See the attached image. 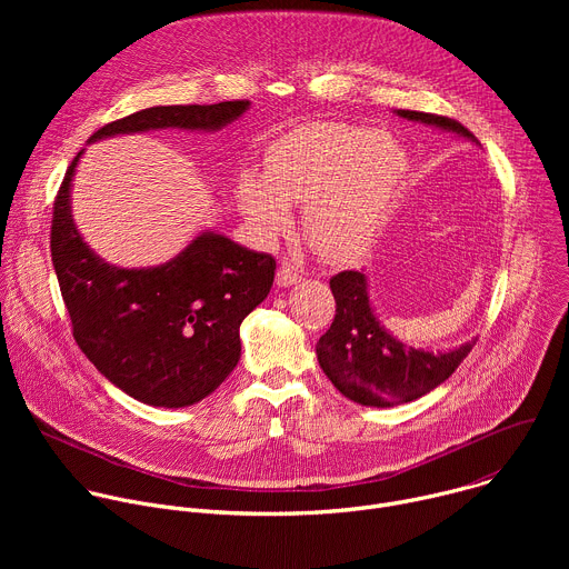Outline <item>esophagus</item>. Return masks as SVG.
Masks as SVG:
<instances>
[{
    "instance_id": "obj_1",
    "label": "esophagus",
    "mask_w": 569,
    "mask_h": 569,
    "mask_svg": "<svg viewBox=\"0 0 569 569\" xmlns=\"http://www.w3.org/2000/svg\"><path fill=\"white\" fill-rule=\"evenodd\" d=\"M299 281H301L299 268H295L292 263L283 261V263L279 266V270H277V283L283 286V288H288V286H295V283H299Z\"/></svg>"
}]
</instances>
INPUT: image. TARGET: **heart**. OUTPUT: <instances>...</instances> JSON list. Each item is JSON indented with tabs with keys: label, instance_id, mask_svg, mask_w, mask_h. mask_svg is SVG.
Instances as JSON below:
<instances>
[{
	"label": "heart",
	"instance_id": "heart-1",
	"mask_svg": "<svg viewBox=\"0 0 569 569\" xmlns=\"http://www.w3.org/2000/svg\"><path fill=\"white\" fill-rule=\"evenodd\" d=\"M263 180L246 176L242 211L266 238L292 229L290 204L306 207L315 250L351 261L378 238L405 176L400 146L378 128L317 121L279 137L266 150Z\"/></svg>",
	"mask_w": 569,
	"mask_h": 569
}]
</instances>
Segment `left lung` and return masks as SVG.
Masks as SVG:
<instances>
[{
  "instance_id": "obj_1",
  "label": "left lung",
  "mask_w": 569,
  "mask_h": 569,
  "mask_svg": "<svg viewBox=\"0 0 569 569\" xmlns=\"http://www.w3.org/2000/svg\"><path fill=\"white\" fill-rule=\"evenodd\" d=\"M398 117L477 141L466 126L450 117L417 110H398ZM331 290L336 317L331 329L317 342V360L329 380L360 405L389 408L432 391L455 373L475 347V340H470L457 349L432 353L396 340L376 319L369 306L367 279L358 270L338 272L331 279Z\"/></svg>"
}]
</instances>
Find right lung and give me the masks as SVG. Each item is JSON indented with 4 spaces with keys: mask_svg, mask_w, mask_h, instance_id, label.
I'll list each match as a JSON object with an SVG mask.
<instances>
[{
    "mask_svg": "<svg viewBox=\"0 0 569 569\" xmlns=\"http://www.w3.org/2000/svg\"><path fill=\"white\" fill-rule=\"evenodd\" d=\"M250 101L157 106L99 128L90 141L157 128L218 130ZM71 159L53 200L51 261L76 345L128 396L154 408H187L209 396L238 365L240 321L270 292L277 261L200 233L167 266L119 270L80 238L69 211Z\"/></svg>",
    "mask_w": 569,
    "mask_h": 569,
    "instance_id": "right-lung-1",
    "label": "right lung"
}]
</instances>
